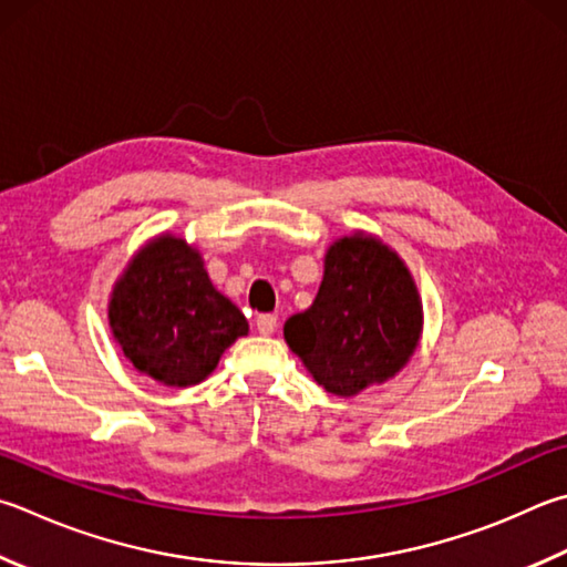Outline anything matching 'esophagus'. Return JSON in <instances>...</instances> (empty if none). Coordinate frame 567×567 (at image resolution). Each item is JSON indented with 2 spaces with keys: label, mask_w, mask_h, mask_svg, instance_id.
Segmentation results:
<instances>
[{
  "label": "esophagus",
  "mask_w": 567,
  "mask_h": 567,
  "mask_svg": "<svg viewBox=\"0 0 567 567\" xmlns=\"http://www.w3.org/2000/svg\"><path fill=\"white\" fill-rule=\"evenodd\" d=\"M255 327H257V332H260V334L270 337L277 329V315H257Z\"/></svg>",
  "instance_id": "esophagus-1"
}]
</instances>
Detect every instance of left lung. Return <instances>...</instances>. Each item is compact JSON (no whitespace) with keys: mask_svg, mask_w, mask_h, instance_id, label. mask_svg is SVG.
<instances>
[{"mask_svg":"<svg viewBox=\"0 0 567 567\" xmlns=\"http://www.w3.org/2000/svg\"><path fill=\"white\" fill-rule=\"evenodd\" d=\"M424 310L404 260L374 235L329 245L310 310L285 322V342L334 396L384 384L416 352Z\"/></svg>","mask_w":567,"mask_h":567,"instance_id":"8db88e82","label":"left lung"}]
</instances>
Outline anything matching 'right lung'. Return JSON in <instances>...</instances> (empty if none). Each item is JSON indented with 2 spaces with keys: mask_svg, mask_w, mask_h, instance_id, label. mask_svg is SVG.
Listing matches in <instances>:
<instances>
[{
  "mask_svg": "<svg viewBox=\"0 0 567 567\" xmlns=\"http://www.w3.org/2000/svg\"><path fill=\"white\" fill-rule=\"evenodd\" d=\"M113 339L141 374L166 386L200 384L248 319L215 290L200 252L176 235L131 257L109 300Z\"/></svg>",
  "mask_w": 567,
  "mask_h": 567,
  "instance_id": "obj_1",
  "label": "right lung"
}]
</instances>
